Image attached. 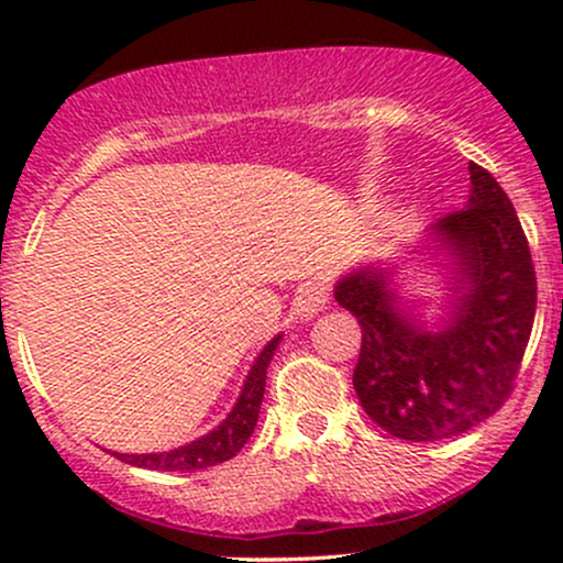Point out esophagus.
I'll return each instance as SVG.
<instances>
[{"label":"esophagus","instance_id":"34e87169","mask_svg":"<svg viewBox=\"0 0 563 563\" xmlns=\"http://www.w3.org/2000/svg\"><path fill=\"white\" fill-rule=\"evenodd\" d=\"M325 303H328V288L322 286V283H307V286L299 290V296H296L294 309L296 314H301V318H312V314H318Z\"/></svg>","mask_w":563,"mask_h":563}]
</instances>
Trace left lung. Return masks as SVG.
Listing matches in <instances>:
<instances>
[{
	"label": "left lung",
	"instance_id": "8db88e82",
	"mask_svg": "<svg viewBox=\"0 0 563 563\" xmlns=\"http://www.w3.org/2000/svg\"><path fill=\"white\" fill-rule=\"evenodd\" d=\"M471 198L439 219L434 235L457 256L463 294L450 325L423 331L394 307L380 269L335 286V301L363 328L354 391L391 437L437 442L495 416L514 391L538 307V277L514 203L471 161Z\"/></svg>",
	"mask_w": 563,
	"mask_h": 563
}]
</instances>
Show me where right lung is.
Returning <instances> with one entry per match:
<instances>
[{"instance_id":"right-lung-1","label":"right lung","mask_w":563,"mask_h":563,"mask_svg":"<svg viewBox=\"0 0 563 563\" xmlns=\"http://www.w3.org/2000/svg\"><path fill=\"white\" fill-rule=\"evenodd\" d=\"M277 341H280V335L264 346V352L256 357L254 367H251L249 378H245V386L241 397H238L235 407H232L230 416L224 418V423L217 426L211 434L200 437L196 442L169 452H147V455H119V452H113V455L119 457V461L129 463V466L151 471H198L235 457L243 444L249 442V437L254 434V426L256 418H260V407L264 399V384H267V367L275 354Z\"/></svg>"}]
</instances>
